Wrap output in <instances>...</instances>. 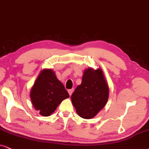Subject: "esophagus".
Returning a JSON list of instances; mask_svg holds the SVG:
<instances>
[{"instance_id": "obj_1", "label": "esophagus", "mask_w": 149, "mask_h": 149, "mask_svg": "<svg viewBox=\"0 0 149 149\" xmlns=\"http://www.w3.org/2000/svg\"><path fill=\"white\" fill-rule=\"evenodd\" d=\"M73 91H74V89H73V88H71V89H69V90H68V93H69V95H70V96L71 95H72Z\"/></svg>"}]
</instances>
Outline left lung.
<instances>
[{
	"mask_svg": "<svg viewBox=\"0 0 149 149\" xmlns=\"http://www.w3.org/2000/svg\"><path fill=\"white\" fill-rule=\"evenodd\" d=\"M109 97V88L101 69L84 71L82 83L71 96V102L79 116L92 118L105 106Z\"/></svg>",
	"mask_w": 149,
	"mask_h": 149,
	"instance_id": "8db88e82",
	"label": "left lung"
}]
</instances>
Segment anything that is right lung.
I'll return each instance as SVG.
<instances>
[{
    "label": "right lung",
    "instance_id": "add662e5",
    "mask_svg": "<svg viewBox=\"0 0 149 149\" xmlns=\"http://www.w3.org/2000/svg\"><path fill=\"white\" fill-rule=\"evenodd\" d=\"M69 97L65 86L52 69L41 71L31 91L33 105L39 114L45 116L52 114L61 102Z\"/></svg>",
    "mask_w": 149,
    "mask_h": 149
}]
</instances>
